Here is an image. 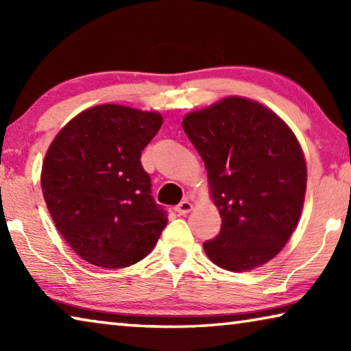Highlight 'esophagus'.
Instances as JSON below:
<instances>
[{
  "instance_id": "34e87169",
  "label": "esophagus",
  "mask_w": 351,
  "mask_h": 351,
  "mask_svg": "<svg viewBox=\"0 0 351 351\" xmlns=\"http://www.w3.org/2000/svg\"><path fill=\"white\" fill-rule=\"evenodd\" d=\"M190 210H192V203H190L189 199H184L176 206V212L180 213V215H187Z\"/></svg>"
}]
</instances>
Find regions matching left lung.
Wrapping results in <instances>:
<instances>
[{"mask_svg":"<svg viewBox=\"0 0 351 351\" xmlns=\"http://www.w3.org/2000/svg\"><path fill=\"white\" fill-rule=\"evenodd\" d=\"M203 158L221 229L204 243L213 263L249 271L274 258L299 221L306 165L280 117L243 97H226L182 121Z\"/></svg>","mask_w":351,"mask_h":351,"instance_id":"obj_1","label":"left lung"}]
</instances>
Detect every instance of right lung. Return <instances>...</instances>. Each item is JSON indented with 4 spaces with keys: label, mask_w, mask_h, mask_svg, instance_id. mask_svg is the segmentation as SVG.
I'll return each instance as SVG.
<instances>
[{
    "label": "right lung",
    "mask_w": 351,
    "mask_h": 351,
    "mask_svg": "<svg viewBox=\"0 0 351 351\" xmlns=\"http://www.w3.org/2000/svg\"><path fill=\"white\" fill-rule=\"evenodd\" d=\"M162 116L122 105L80 112L46 153L41 190L75 254L100 268H127L150 254L167 224L154 201L142 150Z\"/></svg>",
    "instance_id": "1"
}]
</instances>
